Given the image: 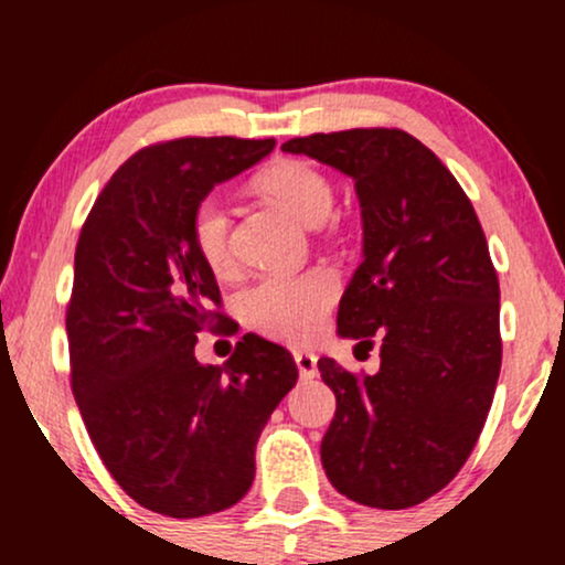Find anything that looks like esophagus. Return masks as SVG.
Masks as SVG:
<instances>
[{
  "instance_id": "34e87169",
  "label": "esophagus",
  "mask_w": 565,
  "mask_h": 565,
  "mask_svg": "<svg viewBox=\"0 0 565 565\" xmlns=\"http://www.w3.org/2000/svg\"><path fill=\"white\" fill-rule=\"evenodd\" d=\"M295 364L300 369L302 380H313L319 374V359L313 350H295Z\"/></svg>"
}]
</instances>
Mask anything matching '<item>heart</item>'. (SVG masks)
Segmentation results:
<instances>
[{
	"instance_id": "1",
	"label": "heart",
	"mask_w": 565,
	"mask_h": 565,
	"mask_svg": "<svg viewBox=\"0 0 565 565\" xmlns=\"http://www.w3.org/2000/svg\"><path fill=\"white\" fill-rule=\"evenodd\" d=\"M257 188L305 225H319L332 210V185L302 161H276L257 178ZM231 220L223 201L204 199L193 212V246L212 274L231 270ZM337 300V278L323 268L265 276L244 291V321L284 342L313 340Z\"/></svg>"
}]
</instances>
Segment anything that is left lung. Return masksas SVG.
Masks as SVG:
<instances>
[{
	"label": "left lung",
	"instance_id": "obj_1",
	"mask_svg": "<svg viewBox=\"0 0 565 565\" xmlns=\"http://www.w3.org/2000/svg\"><path fill=\"white\" fill-rule=\"evenodd\" d=\"M355 183L364 260L337 310V334L380 345L355 377L319 359L337 412L321 462L340 494L404 510L438 494L481 436L502 366L499 281L470 199L404 129H345L284 142Z\"/></svg>",
	"mask_w": 565,
	"mask_h": 565
}]
</instances>
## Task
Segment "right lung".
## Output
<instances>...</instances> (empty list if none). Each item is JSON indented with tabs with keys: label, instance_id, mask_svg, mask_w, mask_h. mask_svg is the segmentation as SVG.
Wrapping results in <instances>:
<instances>
[{
	"label": "right lung",
	"instance_id": "add662e5",
	"mask_svg": "<svg viewBox=\"0 0 565 565\" xmlns=\"http://www.w3.org/2000/svg\"><path fill=\"white\" fill-rule=\"evenodd\" d=\"M276 140L183 138L116 170L84 223L66 329L71 387L103 465L142 508L201 518L255 481V446L297 382L287 348L244 334L223 366L193 348L220 289L193 246L210 191L268 157Z\"/></svg>",
	"mask_w": 565,
	"mask_h": 565
}]
</instances>
